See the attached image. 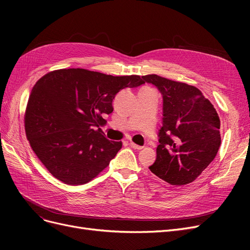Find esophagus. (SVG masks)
Masks as SVG:
<instances>
[{"label": "esophagus", "mask_w": 250, "mask_h": 250, "mask_svg": "<svg viewBox=\"0 0 250 250\" xmlns=\"http://www.w3.org/2000/svg\"><path fill=\"white\" fill-rule=\"evenodd\" d=\"M129 145H130L133 149H137V150H142V149L144 148L143 146H139V145H137V144H134L133 142H130Z\"/></svg>", "instance_id": "1"}]
</instances>
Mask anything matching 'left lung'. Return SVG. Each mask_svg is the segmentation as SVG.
I'll list each match as a JSON object with an SVG mask.
<instances>
[{
  "mask_svg": "<svg viewBox=\"0 0 250 250\" xmlns=\"http://www.w3.org/2000/svg\"><path fill=\"white\" fill-rule=\"evenodd\" d=\"M163 96V126L149 169L173 186L188 185L214 161L221 145L220 119L200 90L155 74L142 76Z\"/></svg>",
  "mask_w": 250,
  "mask_h": 250,
  "instance_id": "left-lung-1",
  "label": "left lung"
}]
</instances>
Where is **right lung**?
<instances>
[{"mask_svg":"<svg viewBox=\"0 0 250 250\" xmlns=\"http://www.w3.org/2000/svg\"><path fill=\"white\" fill-rule=\"evenodd\" d=\"M138 75L111 76L84 69L50 72L30 94L25 130L32 150L58 180L86 184L109 165L122 142L109 141L99 125L112 112L121 89L137 87Z\"/></svg>","mask_w":250,"mask_h":250,"instance_id":"1","label":"right lung"}]
</instances>
